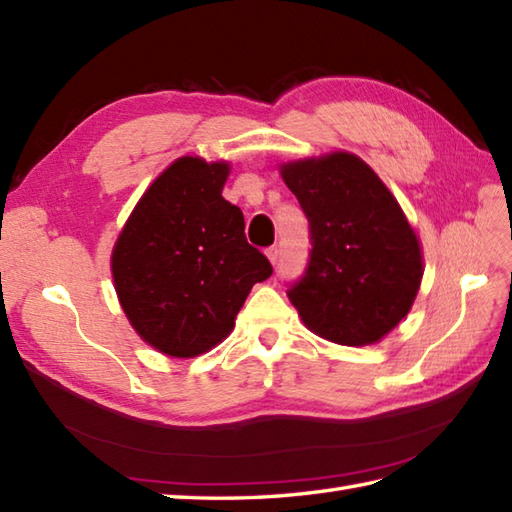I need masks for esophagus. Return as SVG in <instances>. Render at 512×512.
Listing matches in <instances>:
<instances>
[{
  "label": "esophagus",
  "instance_id": "esophagus-1",
  "mask_svg": "<svg viewBox=\"0 0 512 512\" xmlns=\"http://www.w3.org/2000/svg\"><path fill=\"white\" fill-rule=\"evenodd\" d=\"M266 257H268V262L270 264H277V259H279V250H277V246H270V248H266Z\"/></svg>",
  "mask_w": 512,
  "mask_h": 512
}]
</instances>
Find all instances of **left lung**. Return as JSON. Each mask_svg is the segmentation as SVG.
I'll use <instances>...</instances> for the list:
<instances>
[{"label": "left lung", "instance_id": "8db88e82", "mask_svg": "<svg viewBox=\"0 0 512 512\" xmlns=\"http://www.w3.org/2000/svg\"><path fill=\"white\" fill-rule=\"evenodd\" d=\"M279 173L308 215L312 253L288 299L325 341L363 347L407 317L424 257L394 193L350 151L281 162Z\"/></svg>", "mask_w": 512, "mask_h": 512}]
</instances>
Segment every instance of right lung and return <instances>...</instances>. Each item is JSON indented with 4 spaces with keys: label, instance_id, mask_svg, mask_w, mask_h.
I'll return each instance as SVG.
<instances>
[{
    "label": "right lung",
    "instance_id": "obj_1",
    "mask_svg": "<svg viewBox=\"0 0 512 512\" xmlns=\"http://www.w3.org/2000/svg\"><path fill=\"white\" fill-rule=\"evenodd\" d=\"M228 160H173L140 195L110 266L118 303L147 345L193 358L235 328L250 288L273 266L246 242L244 215L222 198Z\"/></svg>",
    "mask_w": 512,
    "mask_h": 512
}]
</instances>
